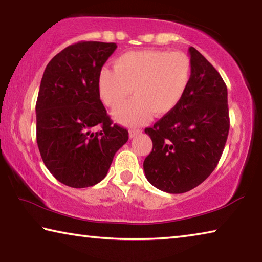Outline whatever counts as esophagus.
Listing matches in <instances>:
<instances>
[{"label": "esophagus", "instance_id": "1", "mask_svg": "<svg viewBox=\"0 0 262 262\" xmlns=\"http://www.w3.org/2000/svg\"><path fill=\"white\" fill-rule=\"evenodd\" d=\"M140 133H141L140 129H130L129 130V137H130V139H133V137L136 136L137 134H140Z\"/></svg>", "mask_w": 262, "mask_h": 262}]
</instances>
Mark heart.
<instances>
[{
  "label": "heart",
  "instance_id": "b5f03b06",
  "mask_svg": "<svg viewBox=\"0 0 262 262\" xmlns=\"http://www.w3.org/2000/svg\"><path fill=\"white\" fill-rule=\"evenodd\" d=\"M192 77V61L183 52L159 50L130 51L114 60V68L98 74L103 103L117 107L134 92L135 97L114 111L115 120L137 126L151 114L165 115L179 105Z\"/></svg>",
  "mask_w": 262,
  "mask_h": 262
}]
</instances>
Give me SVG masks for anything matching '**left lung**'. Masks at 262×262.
Instances as JSON below:
<instances>
[{
	"mask_svg": "<svg viewBox=\"0 0 262 262\" xmlns=\"http://www.w3.org/2000/svg\"><path fill=\"white\" fill-rule=\"evenodd\" d=\"M192 77L179 105L145 128L152 150L143 168L150 184L180 194L203 183L219 164L228 139V89L220 73L189 47Z\"/></svg>",
	"mask_w": 262,
	"mask_h": 262,
	"instance_id": "left-lung-1",
	"label": "left lung"
}]
</instances>
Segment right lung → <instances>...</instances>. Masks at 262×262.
Here are the masks:
<instances>
[{
	"label": "right lung",
	"mask_w": 262,
	"mask_h": 262,
	"mask_svg": "<svg viewBox=\"0 0 262 262\" xmlns=\"http://www.w3.org/2000/svg\"><path fill=\"white\" fill-rule=\"evenodd\" d=\"M115 48L114 42L74 43L42 75L35 104L38 148L48 171L69 187L103 180L128 141V130L111 120L98 91L99 70Z\"/></svg>",
	"instance_id": "1"
}]
</instances>
